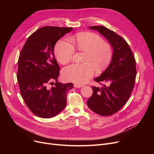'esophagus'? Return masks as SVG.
<instances>
[{
    "mask_svg": "<svg viewBox=\"0 0 154 154\" xmlns=\"http://www.w3.org/2000/svg\"><path fill=\"white\" fill-rule=\"evenodd\" d=\"M74 87H75V88H80V87H82L83 85H81V84H74Z\"/></svg>",
    "mask_w": 154,
    "mask_h": 154,
    "instance_id": "1",
    "label": "esophagus"
}]
</instances>
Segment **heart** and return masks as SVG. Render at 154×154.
<instances>
[{
	"label": "heart",
	"instance_id": "heart-1",
	"mask_svg": "<svg viewBox=\"0 0 154 154\" xmlns=\"http://www.w3.org/2000/svg\"><path fill=\"white\" fill-rule=\"evenodd\" d=\"M62 38L57 42L54 53L57 60L62 64L70 62L75 52V48L84 52L82 64H72L64 68L63 77L68 81L84 84L94 74L106 69L114 55L111 44L103 42V39L93 32H82L71 38Z\"/></svg>",
	"mask_w": 154,
	"mask_h": 154
}]
</instances>
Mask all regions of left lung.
I'll return each mask as SVG.
<instances>
[{
    "instance_id": "8db88e82",
    "label": "left lung",
    "mask_w": 154,
    "mask_h": 154,
    "mask_svg": "<svg viewBox=\"0 0 154 154\" xmlns=\"http://www.w3.org/2000/svg\"><path fill=\"white\" fill-rule=\"evenodd\" d=\"M108 40L114 48L110 63L102 74L94 79L102 87L92 86L93 94L87 102L94 112L102 116L115 114L127 103L134 88L136 77L134 55L125 40L116 32L102 26H91Z\"/></svg>"
}]
</instances>
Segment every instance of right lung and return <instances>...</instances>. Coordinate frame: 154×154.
Returning <instances> with one entry per match:
<instances>
[{"instance_id":"add662e5","label":"right lung","mask_w":154,"mask_h":154,"mask_svg":"<svg viewBox=\"0 0 154 154\" xmlns=\"http://www.w3.org/2000/svg\"><path fill=\"white\" fill-rule=\"evenodd\" d=\"M72 27L45 26L31 34L20 52L17 78L20 94L30 110L44 119L53 117L63 110L67 94L72 83L57 82L60 67L54 48L56 42ZM56 81L50 88L48 85Z\"/></svg>"}]
</instances>
